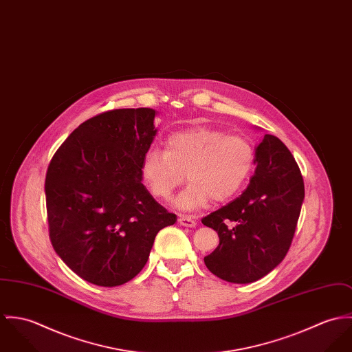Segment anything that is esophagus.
<instances>
[{"instance_id":"34e87169","label":"esophagus","mask_w":352,"mask_h":352,"mask_svg":"<svg viewBox=\"0 0 352 352\" xmlns=\"http://www.w3.org/2000/svg\"><path fill=\"white\" fill-rule=\"evenodd\" d=\"M178 223H179L181 226L189 227V228H195V226H197V221H195L193 217H190V216H181V217L178 219Z\"/></svg>"}]
</instances>
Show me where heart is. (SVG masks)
Instances as JSON below:
<instances>
[{
  "label": "heart",
  "instance_id": "heart-1",
  "mask_svg": "<svg viewBox=\"0 0 352 352\" xmlns=\"http://www.w3.org/2000/svg\"><path fill=\"white\" fill-rule=\"evenodd\" d=\"M254 164L255 148L248 138L198 126L171 135L166 151L148 150L142 159L140 174L151 195L160 199H168L188 175L190 184L175 204L193 210L210 198L223 202L234 197Z\"/></svg>",
  "mask_w": 352,
  "mask_h": 352
}]
</instances>
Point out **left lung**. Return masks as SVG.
<instances>
[{
    "label": "left lung",
    "mask_w": 352,
    "mask_h": 352,
    "mask_svg": "<svg viewBox=\"0 0 352 352\" xmlns=\"http://www.w3.org/2000/svg\"><path fill=\"white\" fill-rule=\"evenodd\" d=\"M255 163L243 195L201 220L220 239L204 262L227 282H255L283 261L305 195L300 167L278 138L265 135Z\"/></svg>",
    "instance_id": "1"
}]
</instances>
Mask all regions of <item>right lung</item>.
Instances as JSON below:
<instances>
[{"label":"right lung","instance_id":"right-lung-1","mask_svg":"<svg viewBox=\"0 0 352 352\" xmlns=\"http://www.w3.org/2000/svg\"><path fill=\"white\" fill-rule=\"evenodd\" d=\"M155 111L113 109L83 121L45 174L50 240L60 259L98 286L142 272L157 232L177 221L142 184L140 164L157 135Z\"/></svg>","mask_w":352,"mask_h":352}]
</instances>
